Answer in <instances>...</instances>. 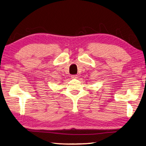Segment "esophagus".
Here are the masks:
<instances>
[{"instance_id":"esophagus-1","label":"esophagus","mask_w":146,"mask_h":146,"mask_svg":"<svg viewBox=\"0 0 146 146\" xmlns=\"http://www.w3.org/2000/svg\"><path fill=\"white\" fill-rule=\"evenodd\" d=\"M71 77L72 78H77V75H73L71 76Z\"/></svg>"}]
</instances>
